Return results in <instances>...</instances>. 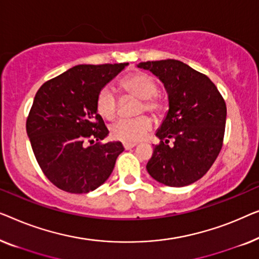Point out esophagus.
<instances>
[{
	"instance_id": "34e87169",
	"label": "esophagus",
	"mask_w": 259,
	"mask_h": 259,
	"mask_svg": "<svg viewBox=\"0 0 259 259\" xmlns=\"http://www.w3.org/2000/svg\"><path fill=\"white\" fill-rule=\"evenodd\" d=\"M123 147H124L125 150H128V149L136 147V143H123Z\"/></svg>"
}]
</instances>
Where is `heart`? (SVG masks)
I'll use <instances>...</instances> for the list:
<instances>
[{
	"label": "heart",
	"instance_id": "heart-1",
	"mask_svg": "<svg viewBox=\"0 0 259 259\" xmlns=\"http://www.w3.org/2000/svg\"><path fill=\"white\" fill-rule=\"evenodd\" d=\"M121 88L123 92L134 95L141 100L138 114L147 111L155 117H161L166 110V98L158 94V84L156 79L147 72H133L122 78ZM96 110L102 117L112 121L117 115L118 100L110 87L101 89L96 97ZM152 121L147 115L136 118L121 119L111 126L110 134L114 140L124 143H137L147 136L151 130Z\"/></svg>",
	"mask_w": 259,
	"mask_h": 259
}]
</instances>
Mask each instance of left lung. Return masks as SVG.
<instances>
[{"label":"left lung","mask_w":259,"mask_h":259,"mask_svg":"<svg viewBox=\"0 0 259 259\" xmlns=\"http://www.w3.org/2000/svg\"><path fill=\"white\" fill-rule=\"evenodd\" d=\"M164 84L169 111L156 133L147 170L167 187H185L198 181L216 161L227 121V104L213 82L177 60L141 62ZM170 139L173 145L169 146Z\"/></svg>","instance_id":"8db88e82"}]
</instances>
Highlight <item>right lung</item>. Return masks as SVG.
Returning <instances> with one entry per match:
<instances>
[{
	"instance_id": "add662e5",
	"label": "right lung",
	"mask_w": 259,
	"mask_h": 259,
	"mask_svg": "<svg viewBox=\"0 0 259 259\" xmlns=\"http://www.w3.org/2000/svg\"><path fill=\"white\" fill-rule=\"evenodd\" d=\"M125 65H76L47 81L36 93L27 134L43 174L61 190H95L108 180L124 150L121 142H101L109 130L97 114L96 97Z\"/></svg>"
}]
</instances>
